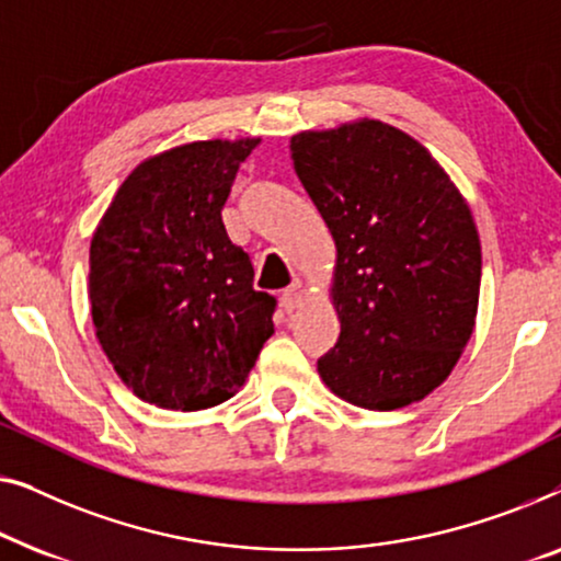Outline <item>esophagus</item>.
<instances>
[{"label": "esophagus", "mask_w": 561, "mask_h": 561, "mask_svg": "<svg viewBox=\"0 0 561 561\" xmlns=\"http://www.w3.org/2000/svg\"><path fill=\"white\" fill-rule=\"evenodd\" d=\"M302 297H305V289H302V284H289L287 289L282 291V307L287 312H291V310H297L299 305H302Z\"/></svg>", "instance_id": "34e87169"}]
</instances>
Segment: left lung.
Returning <instances> with one entry per match:
<instances>
[{"label":"left lung","instance_id":"obj_1","mask_svg":"<svg viewBox=\"0 0 561 561\" xmlns=\"http://www.w3.org/2000/svg\"><path fill=\"white\" fill-rule=\"evenodd\" d=\"M299 183L337 249V343L318 360L330 391L391 412L435 391L470 341L480 239L435 157L381 122L291 137Z\"/></svg>","mask_w":561,"mask_h":561}]
</instances>
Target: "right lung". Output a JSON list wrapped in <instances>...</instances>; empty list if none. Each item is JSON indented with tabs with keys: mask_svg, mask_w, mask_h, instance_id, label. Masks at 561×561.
<instances>
[{
	"mask_svg": "<svg viewBox=\"0 0 561 561\" xmlns=\"http://www.w3.org/2000/svg\"><path fill=\"white\" fill-rule=\"evenodd\" d=\"M259 139L193 141L141 162L91 241L101 348L141 401L198 412L231 399L274 333L277 299L220 210Z\"/></svg>",
	"mask_w": 561,
	"mask_h": 561,
	"instance_id": "obj_1",
	"label": "right lung"
}]
</instances>
